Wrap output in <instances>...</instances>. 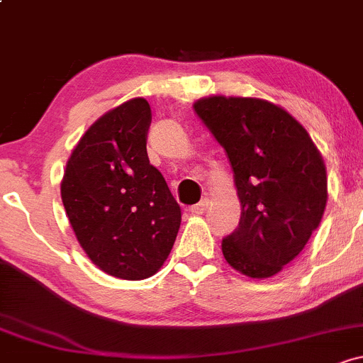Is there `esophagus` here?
<instances>
[{
  "label": "esophagus",
  "mask_w": 363,
  "mask_h": 363,
  "mask_svg": "<svg viewBox=\"0 0 363 363\" xmlns=\"http://www.w3.org/2000/svg\"><path fill=\"white\" fill-rule=\"evenodd\" d=\"M208 208H209V201H208V199H202L199 204L190 208V213H192V214H204L206 211H208Z\"/></svg>",
  "instance_id": "obj_1"
}]
</instances>
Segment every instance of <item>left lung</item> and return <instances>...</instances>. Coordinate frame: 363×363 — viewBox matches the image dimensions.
Segmentation results:
<instances>
[{
  "label": "left lung",
  "instance_id": "1",
  "mask_svg": "<svg viewBox=\"0 0 363 363\" xmlns=\"http://www.w3.org/2000/svg\"><path fill=\"white\" fill-rule=\"evenodd\" d=\"M194 111L223 147L240 221L221 242L230 267L252 279L279 274L303 251L327 204V173L305 128L259 99L209 96Z\"/></svg>",
  "mask_w": 363,
  "mask_h": 363
}]
</instances>
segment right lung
Instances as JSON below:
<instances>
[{"label":"right lung","mask_w":363,"mask_h":363,"mask_svg":"<svg viewBox=\"0 0 363 363\" xmlns=\"http://www.w3.org/2000/svg\"><path fill=\"white\" fill-rule=\"evenodd\" d=\"M150 105L133 99L102 116L72 150L62 202L89 259L126 280L154 275L173 249L182 209L150 164Z\"/></svg>","instance_id":"1"}]
</instances>
